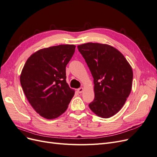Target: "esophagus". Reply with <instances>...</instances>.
Returning <instances> with one entry per match:
<instances>
[{
	"instance_id": "34e87169",
	"label": "esophagus",
	"mask_w": 157,
	"mask_h": 157,
	"mask_svg": "<svg viewBox=\"0 0 157 157\" xmlns=\"http://www.w3.org/2000/svg\"><path fill=\"white\" fill-rule=\"evenodd\" d=\"M77 91H78V93L81 94V93H82L83 91H84V88H78V89L77 90Z\"/></svg>"
}]
</instances>
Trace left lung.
<instances>
[{
    "instance_id": "8db88e82",
    "label": "left lung",
    "mask_w": 157,
    "mask_h": 157,
    "mask_svg": "<svg viewBox=\"0 0 157 157\" xmlns=\"http://www.w3.org/2000/svg\"><path fill=\"white\" fill-rule=\"evenodd\" d=\"M77 48L94 78L95 97L89 107L99 117L110 118L124 106L131 92V65L120 51L109 44L88 42Z\"/></svg>"
}]
</instances>
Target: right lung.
Listing matches in <instances>:
<instances>
[{
  "instance_id": "obj_1",
  "label": "right lung",
  "mask_w": 157,
  "mask_h": 157,
  "mask_svg": "<svg viewBox=\"0 0 157 157\" xmlns=\"http://www.w3.org/2000/svg\"><path fill=\"white\" fill-rule=\"evenodd\" d=\"M73 44H61L33 53L22 69L20 82L28 101L46 119L67 110L75 90L66 82V65L75 51Z\"/></svg>"
}]
</instances>
